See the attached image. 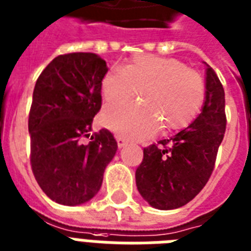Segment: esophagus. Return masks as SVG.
Returning <instances> with one entry per match:
<instances>
[{"label":"esophagus","instance_id":"obj_1","mask_svg":"<svg viewBox=\"0 0 251 251\" xmlns=\"http://www.w3.org/2000/svg\"><path fill=\"white\" fill-rule=\"evenodd\" d=\"M116 140H117V146H119V148H122V147H125L126 144H127V142H126L124 138H121V136H117Z\"/></svg>","mask_w":251,"mask_h":251}]
</instances>
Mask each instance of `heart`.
<instances>
[{"instance_id":"b5f03b06","label":"heart","mask_w":251,"mask_h":251,"mask_svg":"<svg viewBox=\"0 0 251 251\" xmlns=\"http://www.w3.org/2000/svg\"><path fill=\"white\" fill-rule=\"evenodd\" d=\"M101 91L108 104L124 103L140 91L143 103L107 108L103 125L126 139L143 140L158 129H183L199 113L205 98V82L193 69L176 59L136 55L126 67L105 73Z\"/></svg>"}]
</instances>
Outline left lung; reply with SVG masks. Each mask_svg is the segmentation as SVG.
Returning <instances> with one entry per match:
<instances>
[{
	"label": "left lung",
	"instance_id": "left-lung-1",
	"mask_svg": "<svg viewBox=\"0 0 251 251\" xmlns=\"http://www.w3.org/2000/svg\"><path fill=\"white\" fill-rule=\"evenodd\" d=\"M205 86V101L197 119L170 139L143 150V161L135 172L136 187L154 209L184 206L199 195L213 173L227 120L225 89L210 66Z\"/></svg>",
	"mask_w": 251,
	"mask_h": 251
}]
</instances>
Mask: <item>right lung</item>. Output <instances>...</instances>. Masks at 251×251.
I'll list each match as a JSON object with an SVG mask.
<instances>
[{"mask_svg":"<svg viewBox=\"0 0 251 251\" xmlns=\"http://www.w3.org/2000/svg\"><path fill=\"white\" fill-rule=\"evenodd\" d=\"M105 60L94 52L59 55L37 78L28 130L30 165L41 189L52 201L76 206L90 201L101 187L117 142L101 129L89 138L101 107Z\"/></svg>","mask_w":251,"mask_h":251,"instance_id":"add662e5","label":"right lung"}]
</instances>
